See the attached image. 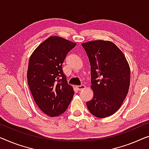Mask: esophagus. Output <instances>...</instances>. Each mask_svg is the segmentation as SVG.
Instances as JSON below:
<instances>
[{
	"instance_id": "34e87169",
	"label": "esophagus",
	"mask_w": 149,
	"mask_h": 149,
	"mask_svg": "<svg viewBox=\"0 0 149 149\" xmlns=\"http://www.w3.org/2000/svg\"><path fill=\"white\" fill-rule=\"evenodd\" d=\"M76 87H77V88L79 90V91H81V90H83V89L85 88L86 86L84 85V84H81L80 86H77Z\"/></svg>"
}]
</instances>
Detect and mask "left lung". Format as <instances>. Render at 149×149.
<instances>
[{"label": "left lung", "instance_id": "left-lung-1", "mask_svg": "<svg viewBox=\"0 0 149 149\" xmlns=\"http://www.w3.org/2000/svg\"><path fill=\"white\" fill-rule=\"evenodd\" d=\"M91 68L93 99L86 102L94 116L104 118L120 108L128 93L130 70L124 54L110 41L94 40L81 44Z\"/></svg>", "mask_w": 149, "mask_h": 149}]
</instances>
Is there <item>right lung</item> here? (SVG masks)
<instances>
[{
	"instance_id": "obj_1",
	"label": "right lung",
	"mask_w": 149,
	"mask_h": 149,
	"mask_svg": "<svg viewBox=\"0 0 149 149\" xmlns=\"http://www.w3.org/2000/svg\"><path fill=\"white\" fill-rule=\"evenodd\" d=\"M76 43L51 36L33 52L29 61L28 82L36 103L50 117L64 113L74 95L62 69L67 54Z\"/></svg>"
}]
</instances>
